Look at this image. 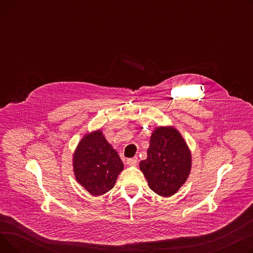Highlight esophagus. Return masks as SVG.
I'll list each match as a JSON object with an SVG mask.
<instances>
[{
	"instance_id": "34e87169",
	"label": "esophagus",
	"mask_w": 253,
	"mask_h": 253,
	"mask_svg": "<svg viewBox=\"0 0 253 253\" xmlns=\"http://www.w3.org/2000/svg\"><path fill=\"white\" fill-rule=\"evenodd\" d=\"M137 161H138L137 157H134V158H129V159H127V164H128V165H136Z\"/></svg>"
}]
</instances>
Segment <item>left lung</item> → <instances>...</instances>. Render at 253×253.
<instances>
[{
    "instance_id": "obj_1",
    "label": "left lung",
    "mask_w": 253,
    "mask_h": 253,
    "mask_svg": "<svg viewBox=\"0 0 253 253\" xmlns=\"http://www.w3.org/2000/svg\"><path fill=\"white\" fill-rule=\"evenodd\" d=\"M191 153L179 132L172 127H159L151 136L148 158L139 168L149 187L162 197L174 195L191 171Z\"/></svg>"
}]
</instances>
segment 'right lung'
Returning <instances> with one entry per match:
<instances>
[{"mask_svg":"<svg viewBox=\"0 0 253 253\" xmlns=\"http://www.w3.org/2000/svg\"><path fill=\"white\" fill-rule=\"evenodd\" d=\"M73 161L76 179L93 196L111 191L124 167L118 153L106 141L100 130L82 138Z\"/></svg>","mask_w":253,"mask_h":253,"instance_id":"1","label":"right lung"}]
</instances>
